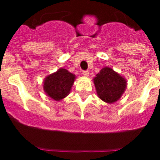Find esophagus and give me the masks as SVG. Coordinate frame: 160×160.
Masks as SVG:
<instances>
[{
	"label": "esophagus",
	"instance_id": "esophagus-1",
	"mask_svg": "<svg viewBox=\"0 0 160 160\" xmlns=\"http://www.w3.org/2000/svg\"><path fill=\"white\" fill-rule=\"evenodd\" d=\"M82 73H83V75H84L85 77H88V76H89V70H83Z\"/></svg>",
	"mask_w": 160,
	"mask_h": 160
}]
</instances>
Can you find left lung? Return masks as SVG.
<instances>
[{"label":"left lung","instance_id":"8db88e82","mask_svg":"<svg viewBox=\"0 0 160 160\" xmlns=\"http://www.w3.org/2000/svg\"><path fill=\"white\" fill-rule=\"evenodd\" d=\"M93 80L98 98L107 103L118 101L127 88L126 79L110 67L102 68Z\"/></svg>","mask_w":160,"mask_h":160}]
</instances>
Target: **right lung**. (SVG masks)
<instances>
[{"label": "right lung", "instance_id": "add662e5", "mask_svg": "<svg viewBox=\"0 0 160 160\" xmlns=\"http://www.w3.org/2000/svg\"><path fill=\"white\" fill-rule=\"evenodd\" d=\"M75 75L66 69L61 68L48 75L43 82L44 91L55 101H60L70 94Z\"/></svg>", "mask_w": 160, "mask_h": 160}]
</instances>
